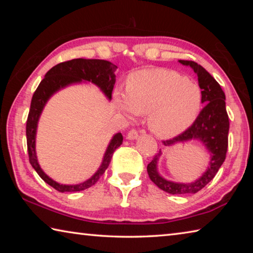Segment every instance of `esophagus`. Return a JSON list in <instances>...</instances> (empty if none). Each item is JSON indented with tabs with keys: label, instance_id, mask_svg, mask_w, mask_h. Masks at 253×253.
<instances>
[{
	"label": "esophagus",
	"instance_id": "34e87169",
	"mask_svg": "<svg viewBox=\"0 0 253 253\" xmlns=\"http://www.w3.org/2000/svg\"><path fill=\"white\" fill-rule=\"evenodd\" d=\"M137 137H138V131H137L135 128H132V129L128 131V134H127L128 139H136Z\"/></svg>",
	"mask_w": 253,
	"mask_h": 253
}]
</instances>
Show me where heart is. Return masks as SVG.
Instances as JSON below:
<instances>
[{"mask_svg": "<svg viewBox=\"0 0 253 253\" xmlns=\"http://www.w3.org/2000/svg\"><path fill=\"white\" fill-rule=\"evenodd\" d=\"M114 101L129 117L147 114L149 129L161 138H170L198 118L203 92L199 84L176 71L153 68L128 76L126 91L116 89Z\"/></svg>", "mask_w": 253, "mask_h": 253, "instance_id": "1", "label": "heart"}]
</instances>
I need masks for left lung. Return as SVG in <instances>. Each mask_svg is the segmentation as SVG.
<instances>
[{
    "label": "left lung",
    "mask_w": 253,
    "mask_h": 253,
    "mask_svg": "<svg viewBox=\"0 0 253 253\" xmlns=\"http://www.w3.org/2000/svg\"><path fill=\"white\" fill-rule=\"evenodd\" d=\"M184 66H190L198 75L199 85L203 92V109L200 111L195 122L182 134L175 136L174 138L163 140L165 146H172L175 143L187 142L191 139H200L208 147L211 153L210 165L202 177L194 183H174L166 181L157 172V161L161 155L157 153L153 157L152 162L147 165V173L151 181L161 190L169 194L184 195L194 194L210 183L215 176L221 165L223 164L228 151V136H229V116L225 108V95L217 81L204 69L190 60H179Z\"/></svg>",
    "instance_id": "1"
}]
</instances>
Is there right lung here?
Here are the masks:
<instances>
[{"label":"right lung","instance_id":"obj_1","mask_svg":"<svg viewBox=\"0 0 253 253\" xmlns=\"http://www.w3.org/2000/svg\"><path fill=\"white\" fill-rule=\"evenodd\" d=\"M117 69V66L106 60L99 59H72L69 61H65L58 63L57 66L46 72L45 77L38 85L37 90L34 91L30 106V111L27 119V145L29 153V161L32 168L36 169V172L39 174V176L43 181L52 186L55 190L61 192H79L84 191L85 188L91 187L95 185L98 179L100 178L105 170L109 166V163L113 157L114 152L116 148L121 146L123 143V135L121 132L115 135L109 143V146L105 153L104 161L102 164L97 170L96 174L90 177L88 181L84 183L77 184V185H62L51 179L48 175L44 174L41 169L39 163L37 160L36 154V132L38 121L41 115V111L43 109L45 102L49 98L53 95L55 91L66 87L68 84L80 83L85 80L97 84L102 92L111 99V93H113L114 84H115V70Z\"/></svg>","mask_w":253,"mask_h":253}]
</instances>
